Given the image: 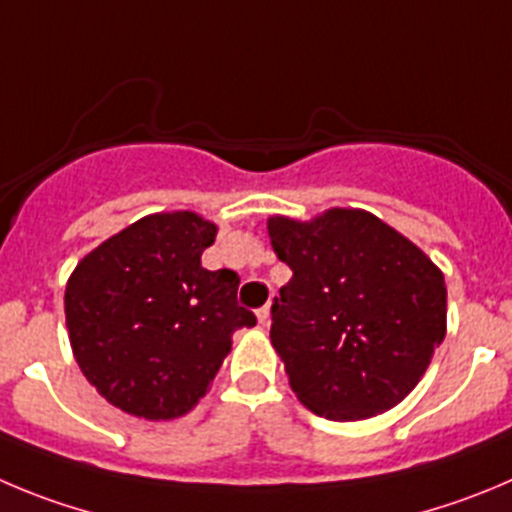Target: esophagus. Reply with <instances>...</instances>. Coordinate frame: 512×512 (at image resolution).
I'll list each match as a JSON object with an SVG mask.
<instances>
[{
    "mask_svg": "<svg viewBox=\"0 0 512 512\" xmlns=\"http://www.w3.org/2000/svg\"><path fill=\"white\" fill-rule=\"evenodd\" d=\"M257 321H260L262 326H267V321H270V305H262V308L257 310Z\"/></svg>",
    "mask_w": 512,
    "mask_h": 512,
    "instance_id": "esophagus-1",
    "label": "esophagus"
}]
</instances>
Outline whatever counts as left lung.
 <instances>
[{
	"label": "left lung",
	"mask_w": 512,
	"mask_h": 512,
	"mask_svg": "<svg viewBox=\"0 0 512 512\" xmlns=\"http://www.w3.org/2000/svg\"><path fill=\"white\" fill-rule=\"evenodd\" d=\"M293 270L272 303V348L300 404L333 422L396 407L447 333L444 275L412 240L364 209L310 222L267 219Z\"/></svg>",
	"instance_id": "1"
}]
</instances>
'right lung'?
Returning <instances> with one entry per match:
<instances>
[{"label": "right lung", "mask_w": 512, "mask_h": 512, "mask_svg": "<svg viewBox=\"0 0 512 512\" xmlns=\"http://www.w3.org/2000/svg\"><path fill=\"white\" fill-rule=\"evenodd\" d=\"M217 224L159 212L100 242L65 288L70 346L108 404L148 422L184 417L257 318L237 303L232 270H204Z\"/></svg>", "instance_id": "add662e5"}]
</instances>
